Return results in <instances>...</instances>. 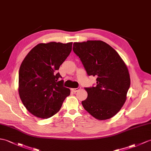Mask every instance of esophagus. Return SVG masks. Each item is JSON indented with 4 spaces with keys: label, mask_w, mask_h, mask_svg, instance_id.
Segmentation results:
<instances>
[{
    "label": "esophagus",
    "mask_w": 151,
    "mask_h": 151,
    "mask_svg": "<svg viewBox=\"0 0 151 151\" xmlns=\"http://www.w3.org/2000/svg\"><path fill=\"white\" fill-rule=\"evenodd\" d=\"M80 89H81V87H77V88H73V89H71V91H72L73 92L76 93V92L78 91H79Z\"/></svg>",
    "instance_id": "1"
}]
</instances>
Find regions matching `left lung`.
<instances>
[{
	"label": "left lung",
	"instance_id": "8db88e82",
	"mask_svg": "<svg viewBox=\"0 0 151 151\" xmlns=\"http://www.w3.org/2000/svg\"><path fill=\"white\" fill-rule=\"evenodd\" d=\"M73 50L87 75L96 77L95 86L85 87L87 98L82 101L83 108L100 120L114 116L124 106L130 87V76L123 60L101 40L75 42Z\"/></svg>",
	"mask_w": 151,
	"mask_h": 151
}]
</instances>
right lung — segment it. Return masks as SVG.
<instances>
[{
  "instance_id": "obj_1",
  "label": "right lung",
  "mask_w": 151,
  "mask_h": 151,
  "mask_svg": "<svg viewBox=\"0 0 151 151\" xmlns=\"http://www.w3.org/2000/svg\"><path fill=\"white\" fill-rule=\"evenodd\" d=\"M72 42L38 44L24 59L19 73V93L27 111L48 118L57 113L70 94L58 72L72 50Z\"/></svg>"
}]
</instances>
